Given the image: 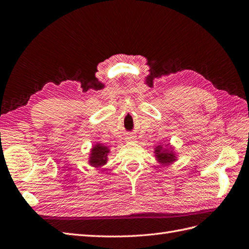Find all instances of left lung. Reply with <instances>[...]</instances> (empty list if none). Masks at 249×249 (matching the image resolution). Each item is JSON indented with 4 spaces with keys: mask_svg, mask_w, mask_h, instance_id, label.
<instances>
[{
    "mask_svg": "<svg viewBox=\"0 0 249 249\" xmlns=\"http://www.w3.org/2000/svg\"><path fill=\"white\" fill-rule=\"evenodd\" d=\"M155 153H156V157L158 161H159L160 163L166 165V164H169L171 162H173L176 160V157H175V154L171 152H169L168 149H163L161 145H158L157 148L155 149Z\"/></svg>",
    "mask_w": 249,
    "mask_h": 249,
    "instance_id": "8db88e82",
    "label": "left lung"
}]
</instances>
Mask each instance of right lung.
I'll list each match as a JSON object with an SVG mask.
<instances>
[{"instance_id": "1", "label": "right lung", "mask_w": 249, "mask_h": 249, "mask_svg": "<svg viewBox=\"0 0 249 249\" xmlns=\"http://www.w3.org/2000/svg\"><path fill=\"white\" fill-rule=\"evenodd\" d=\"M109 153V149L107 146H104L102 144H96L91 149V156H90V165L94 167H100L102 165L107 163V156Z\"/></svg>"}]
</instances>
